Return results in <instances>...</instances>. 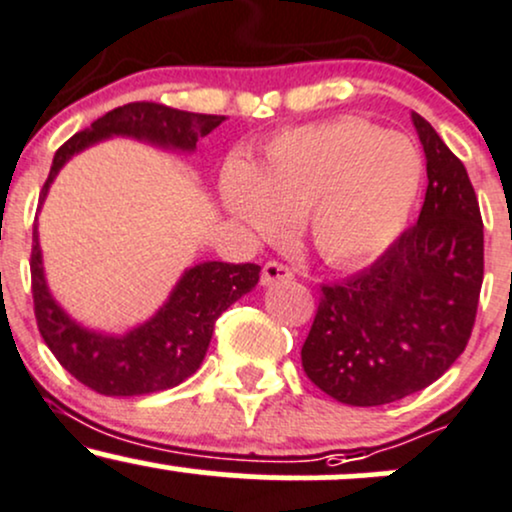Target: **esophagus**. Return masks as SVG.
Listing matches in <instances>:
<instances>
[{"label": "esophagus", "instance_id": "obj_1", "mask_svg": "<svg viewBox=\"0 0 512 512\" xmlns=\"http://www.w3.org/2000/svg\"><path fill=\"white\" fill-rule=\"evenodd\" d=\"M286 279H293V272H291V267H286L284 262L269 260L262 267V284L264 286H272V284H276V281H286Z\"/></svg>", "mask_w": 512, "mask_h": 512}]
</instances>
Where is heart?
<instances>
[{"label":"heart","instance_id":"obj_1","mask_svg":"<svg viewBox=\"0 0 512 512\" xmlns=\"http://www.w3.org/2000/svg\"><path fill=\"white\" fill-rule=\"evenodd\" d=\"M421 173V156L407 137L339 117L281 132L257 168L228 163L221 190L233 219L257 238H281L289 221L303 216L317 255L351 267L402 233Z\"/></svg>","mask_w":512,"mask_h":512}]
</instances>
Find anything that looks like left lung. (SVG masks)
Returning a JSON list of instances; mask_svg holds the SVG:
<instances>
[{
	"label": "left lung",
	"mask_w": 512,
	"mask_h": 512,
	"mask_svg": "<svg viewBox=\"0 0 512 512\" xmlns=\"http://www.w3.org/2000/svg\"><path fill=\"white\" fill-rule=\"evenodd\" d=\"M428 187L419 221L368 269L322 284L301 349L325 395L380 407L414 395L448 370L472 337L484 281V223L467 170L414 113Z\"/></svg>",
	"instance_id": "obj_1"
}]
</instances>
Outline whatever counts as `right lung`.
<instances>
[{
    "label": "right lung",
    "instance_id": "1",
    "mask_svg": "<svg viewBox=\"0 0 512 512\" xmlns=\"http://www.w3.org/2000/svg\"><path fill=\"white\" fill-rule=\"evenodd\" d=\"M226 120L223 115L185 113L161 103H127L98 117L84 132L67 139L55 158L48 180L40 190V202L48 195L57 170L86 146L110 134L146 139L158 146L192 151L199 137H207ZM260 281V264L204 262L180 279L168 303L149 322L125 337H103L86 332L62 313L45 286L43 260L33 228L31 291L40 337L55 354L60 366L81 385L98 395L137 397L161 392L190 378L204 361L216 320L243 293Z\"/></svg>",
    "mask_w": 512,
    "mask_h": 512
}]
</instances>
